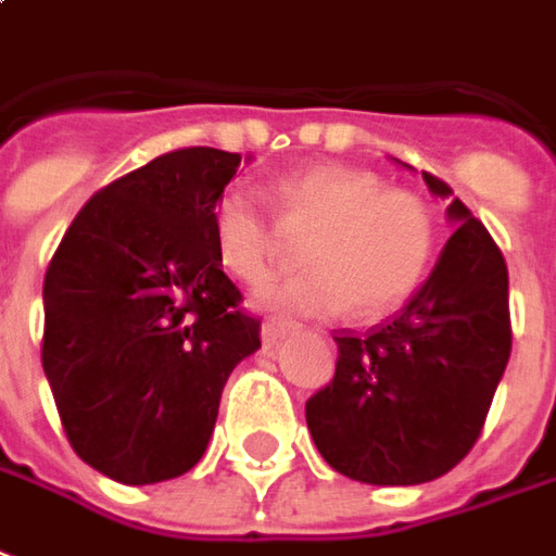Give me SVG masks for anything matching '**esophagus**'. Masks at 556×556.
<instances>
[{
    "mask_svg": "<svg viewBox=\"0 0 556 556\" xmlns=\"http://www.w3.org/2000/svg\"><path fill=\"white\" fill-rule=\"evenodd\" d=\"M290 332H296V323L293 320H285V317H269V320H263V341H266V344L281 341V338Z\"/></svg>",
    "mask_w": 556,
    "mask_h": 556,
    "instance_id": "obj_1",
    "label": "esophagus"
}]
</instances>
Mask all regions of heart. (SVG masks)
I'll list each match as a JSON object with an SVG mask.
<instances>
[{
	"label": "heart",
	"mask_w": 556,
	"mask_h": 556,
	"mask_svg": "<svg viewBox=\"0 0 556 556\" xmlns=\"http://www.w3.org/2000/svg\"><path fill=\"white\" fill-rule=\"evenodd\" d=\"M269 218L245 191H227L212 212V242L224 269L245 285L269 278L287 236H308L302 271L266 285L260 308L293 317L386 314L410 296L434 254V218L422 200L383 188L359 167L323 164L271 185Z\"/></svg>",
	"instance_id": "obj_1"
}]
</instances>
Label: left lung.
Segmentation results:
<instances>
[{
    "mask_svg": "<svg viewBox=\"0 0 556 556\" xmlns=\"http://www.w3.org/2000/svg\"><path fill=\"white\" fill-rule=\"evenodd\" d=\"M448 200L455 233L392 320L334 338L338 362L305 419L326 464L368 485H422L448 473L482 434L511 353L509 271L485 224Z\"/></svg>",
    "mask_w": 556,
    "mask_h": 556,
    "instance_id": "obj_1",
    "label": "left lung"
}]
</instances>
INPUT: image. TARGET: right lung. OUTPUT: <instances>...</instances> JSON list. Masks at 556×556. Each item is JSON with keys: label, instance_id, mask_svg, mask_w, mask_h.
<instances>
[{"label": "right lung", "instance_id": "right-lung-1", "mask_svg": "<svg viewBox=\"0 0 556 556\" xmlns=\"http://www.w3.org/2000/svg\"><path fill=\"white\" fill-rule=\"evenodd\" d=\"M239 152L176 149L101 188L45 275V362L68 443L152 485L203 458L227 377L260 348L212 242Z\"/></svg>", "mask_w": 556, "mask_h": 556}]
</instances>
